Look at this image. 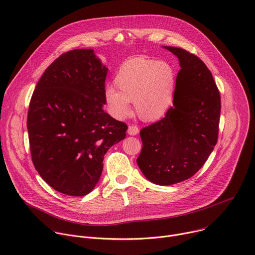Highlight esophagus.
Returning a JSON list of instances; mask_svg holds the SVG:
<instances>
[{"instance_id": "1", "label": "esophagus", "mask_w": 255, "mask_h": 255, "mask_svg": "<svg viewBox=\"0 0 255 255\" xmlns=\"http://www.w3.org/2000/svg\"><path fill=\"white\" fill-rule=\"evenodd\" d=\"M138 133H139V128H138L137 126H135V125H130V126L128 127V134H129V135L134 136V135H137Z\"/></svg>"}]
</instances>
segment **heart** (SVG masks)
Listing matches in <instances>:
<instances>
[{
    "instance_id": "b5f03b06",
    "label": "heart",
    "mask_w": 255,
    "mask_h": 255,
    "mask_svg": "<svg viewBox=\"0 0 255 255\" xmlns=\"http://www.w3.org/2000/svg\"><path fill=\"white\" fill-rule=\"evenodd\" d=\"M114 84L118 91L108 86L105 98L111 114L118 119L130 114V102L139 118L147 122L163 118L173 105L176 77L165 61L144 56L131 58L119 68Z\"/></svg>"
}]
</instances>
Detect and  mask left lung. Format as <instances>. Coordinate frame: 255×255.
<instances>
[{"label": "left lung", "instance_id": "1", "mask_svg": "<svg viewBox=\"0 0 255 255\" xmlns=\"http://www.w3.org/2000/svg\"><path fill=\"white\" fill-rule=\"evenodd\" d=\"M179 61L173 107L160 121L141 129L137 164L151 183L170 186L193 176L218 139L220 93L211 71L185 49L163 46Z\"/></svg>", "mask_w": 255, "mask_h": 255}]
</instances>
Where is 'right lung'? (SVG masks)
Instances as JSON below:
<instances>
[{"instance_id": "add662e5", "label": "right lung", "mask_w": 255, "mask_h": 255, "mask_svg": "<svg viewBox=\"0 0 255 255\" xmlns=\"http://www.w3.org/2000/svg\"><path fill=\"white\" fill-rule=\"evenodd\" d=\"M107 72L93 49L71 50L45 69L32 95L27 119L32 161L64 195L91 193L105 154L126 137L127 125L103 110Z\"/></svg>"}]
</instances>
